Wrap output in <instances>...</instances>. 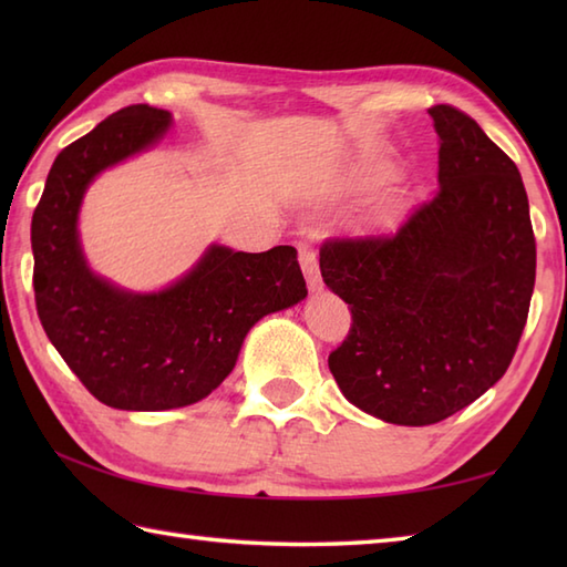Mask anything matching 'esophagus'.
I'll list each match as a JSON object with an SVG mask.
<instances>
[{
    "instance_id": "34e87169",
    "label": "esophagus",
    "mask_w": 567,
    "mask_h": 567,
    "mask_svg": "<svg viewBox=\"0 0 567 567\" xmlns=\"http://www.w3.org/2000/svg\"><path fill=\"white\" fill-rule=\"evenodd\" d=\"M299 265H302L305 277H307V285H309V292H321V272H319V262H317V252L311 250V246L307 244H299Z\"/></svg>"
}]
</instances>
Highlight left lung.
Instances as JSON below:
<instances>
[{"instance_id": "left-lung-1", "label": "left lung", "mask_w": 567, "mask_h": 567, "mask_svg": "<svg viewBox=\"0 0 567 567\" xmlns=\"http://www.w3.org/2000/svg\"><path fill=\"white\" fill-rule=\"evenodd\" d=\"M439 192L392 236L321 246V277L351 305L329 355L343 396L388 424L429 426L507 372L536 282L528 197L512 158L455 106L429 110Z\"/></svg>"}]
</instances>
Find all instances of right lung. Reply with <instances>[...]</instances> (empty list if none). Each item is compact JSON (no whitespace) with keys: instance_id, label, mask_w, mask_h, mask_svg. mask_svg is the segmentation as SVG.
Returning <instances> with one entry per match:
<instances>
[{"instance_id":"right-lung-1","label":"right lung","mask_w":567,"mask_h":567,"mask_svg":"<svg viewBox=\"0 0 567 567\" xmlns=\"http://www.w3.org/2000/svg\"><path fill=\"white\" fill-rule=\"evenodd\" d=\"M173 114L134 104L58 153L33 212V290L48 339L106 406L163 412L195 404L234 370L256 323L307 297L292 246L244 252L212 244L158 292L94 272L80 244L84 192L110 167L153 148Z\"/></svg>"}]
</instances>
